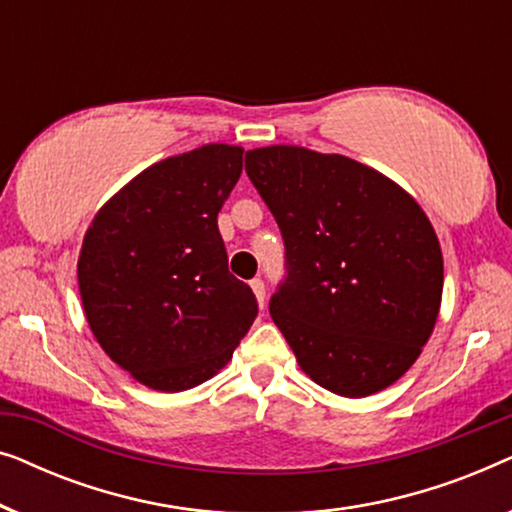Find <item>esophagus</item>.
<instances>
[{
  "mask_svg": "<svg viewBox=\"0 0 512 512\" xmlns=\"http://www.w3.org/2000/svg\"><path fill=\"white\" fill-rule=\"evenodd\" d=\"M251 291L256 293V300H258V305H261V310L265 307V284H263V279H251Z\"/></svg>",
  "mask_w": 512,
  "mask_h": 512,
  "instance_id": "esophagus-1",
  "label": "esophagus"
}]
</instances>
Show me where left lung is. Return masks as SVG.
<instances>
[{
	"label": "left lung",
	"mask_w": 512,
	"mask_h": 512,
	"mask_svg": "<svg viewBox=\"0 0 512 512\" xmlns=\"http://www.w3.org/2000/svg\"><path fill=\"white\" fill-rule=\"evenodd\" d=\"M284 237L270 317L319 387L361 398L394 384L429 340L443 254L422 207L373 167L303 146L247 151Z\"/></svg>",
	"instance_id": "8db88e82"
}]
</instances>
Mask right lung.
Wrapping results in <instances>:
<instances>
[{
  "mask_svg": "<svg viewBox=\"0 0 512 512\" xmlns=\"http://www.w3.org/2000/svg\"><path fill=\"white\" fill-rule=\"evenodd\" d=\"M240 146L205 144L123 186L83 237L79 291L111 361L158 391L219 373L258 314L228 272L219 216L242 174Z\"/></svg>",
  "mask_w": 512,
  "mask_h": 512,
  "instance_id": "1",
  "label": "right lung"
}]
</instances>
